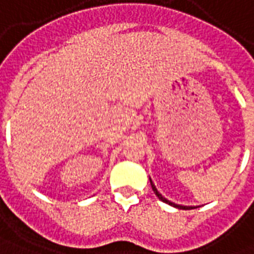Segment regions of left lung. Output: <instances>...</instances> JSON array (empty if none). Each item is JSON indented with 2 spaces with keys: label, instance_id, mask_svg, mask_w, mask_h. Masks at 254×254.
<instances>
[{
  "label": "left lung",
  "instance_id": "1",
  "mask_svg": "<svg viewBox=\"0 0 254 254\" xmlns=\"http://www.w3.org/2000/svg\"><path fill=\"white\" fill-rule=\"evenodd\" d=\"M149 182H151V186H152V190H153V192H155L156 196H157V198L160 199L161 202H164V203L171 204V206H174V207L182 208V210H191V208H194V207H190V206H180V204H175V203H172V202H170V200H167V199H165L164 196H163V195H161L160 192H159V191H157V190H156L155 185H153V183H152V180H151V179H149Z\"/></svg>",
  "mask_w": 254,
  "mask_h": 254
}]
</instances>
